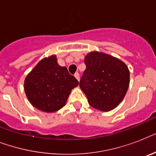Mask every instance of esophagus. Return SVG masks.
Masks as SVG:
<instances>
[{
	"instance_id": "obj_1",
	"label": "esophagus",
	"mask_w": 156,
	"mask_h": 156,
	"mask_svg": "<svg viewBox=\"0 0 156 156\" xmlns=\"http://www.w3.org/2000/svg\"><path fill=\"white\" fill-rule=\"evenodd\" d=\"M74 77H75V78H77V80L79 81V79H80V77H79V73H78V72L74 73Z\"/></svg>"
}]
</instances>
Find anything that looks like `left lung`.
<instances>
[{
	"label": "left lung",
	"mask_w": 156,
	"mask_h": 156,
	"mask_svg": "<svg viewBox=\"0 0 156 156\" xmlns=\"http://www.w3.org/2000/svg\"><path fill=\"white\" fill-rule=\"evenodd\" d=\"M85 71L79 86L90 106L102 112L115 108L123 100L129 84V71L121 60L90 52L85 56Z\"/></svg>",
	"instance_id": "left-lung-1"
}]
</instances>
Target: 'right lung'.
Here are the masks:
<instances>
[{"label": "right lung", "mask_w": 156, "mask_h": 156, "mask_svg": "<svg viewBox=\"0 0 156 156\" xmlns=\"http://www.w3.org/2000/svg\"><path fill=\"white\" fill-rule=\"evenodd\" d=\"M78 85V81L52 55L42 59L26 77L24 90L35 108L54 112L65 106L71 90Z\"/></svg>", "instance_id": "obj_1"}]
</instances>
